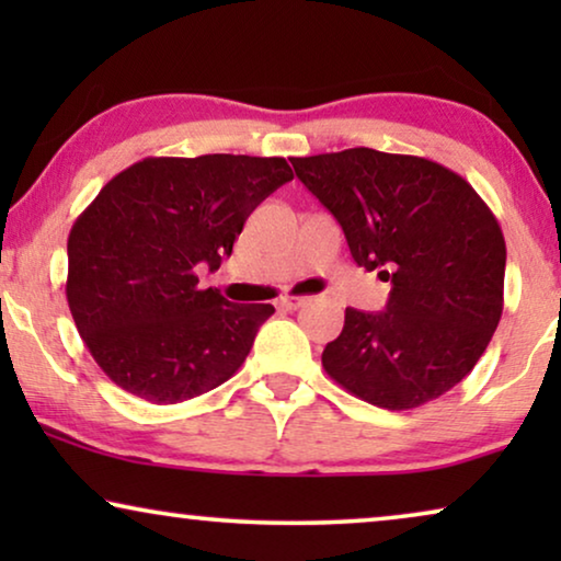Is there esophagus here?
Instances as JSON below:
<instances>
[{
	"mask_svg": "<svg viewBox=\"0 0 561 561\" xmlns=\"http://www.w3.org/2000/svg\"><path fill=\"white\" fill-rule=\"evenodd\" d=\"M304 304H306V298H304V296H283L280 301H278L280 309H286V311H296V309H301Z\"/></svg>",
	"mask_w": 561,
	"mask_h": 561,
	"instance_id": "esophagus-1",
	"label": "esophagus"
}]
</instances>
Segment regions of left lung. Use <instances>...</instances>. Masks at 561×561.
Listing matches in <instances>:
<instances>
[{
    "mask_svg": "<svg viewBox=\"0 0 561 561\" xmlns=\"http://www.w3.org/2000/svg\"><path fill=\"white\" fill-rule=\"evenodd\" d=\"M334 214L352 260L390 280L386 311L347 309L321 365L352 396L419 409L478 365L503 313L505 240L462 175L373 148L290 158Z\"/></svg>",
    "mask_w": 561,
    "mask_h": 561,
    "instance_id": "left-lung-1",
    "label": "left lung"
}]
</instances>
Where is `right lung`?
<instances>
[{"instance_id": "obj_1", "label": "right lung", "mask_w": 561, "mask_h": 561, "mask_svg": "<svg viewBox=\"0 0 561 561\" xmlns=\"http://www.w3.org/2000/svg\"><path fill=\"white\" fill-rule=\"evenodd\" d=\"M294 179L286 158H145L114 175L68 234L66 298L91 357L122 390L165 405L240 370L271 304L198 288L244 219Z\"/></svg>"}]
</instances>
